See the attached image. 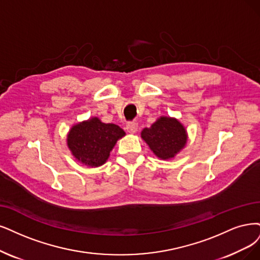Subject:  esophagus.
Masks as SVG:
<instances>
[{
  "label": "esophagus",
  "mask_w": 260,
  "mask_h": 260,
  "mask_svg": "<svg viewBox=\"0 0 260 260\" xmlns=\"http://www.w3.org/2000/svg\"><path fill=\"white\" fill-rule=\"evenodd\" d=\"M138 129V123L136 122H128L126 124V131L131 134H135Z\"/></svg>",
  "instance_id": "1"
}]
</instances>
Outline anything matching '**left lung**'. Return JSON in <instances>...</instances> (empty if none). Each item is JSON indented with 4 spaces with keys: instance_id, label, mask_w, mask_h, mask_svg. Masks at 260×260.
I'll use <instances>...</instances> for the list:
<instances>
[{
    "instance_id": "8db88e82",
    "label": "left lung",
    "mask_w": 260,
    "mask_h": 260,
    "mask_svg": "<svg viewBox=\"0 0 260 260\" xmlns=\"http://www.w3.org/2000/svg\"><path fill=\"white\" fill-rule=\"evenodd\" d=\"M154 154L162 159L174 157L185 146L187 135L183 125L178 120L161 117L155 123L141 132Z\"/></svg>"
}]
</instances>
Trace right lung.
I'll return each instance as SVG.
<instances>
[{"label":"right lung","mask_w":260,"mask_h":260,"mask_svg":"<svg viewBox=\"0 0 260 260\" xmlns=\"http://www.w3.org/2000/svg\"><path fill=\"white\" fill-rule=\"evenodd\" d=\"M124 135L125 132L118 125L92 118L72 127L67 136V146L79 161L98 167L108 159L117 140Z\"/></svg>","instance_id":"1"}]
</instances>
